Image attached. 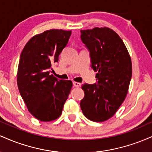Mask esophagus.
Returning <instances> with one entry per match:
<instances>
[{
  "instance_id": "obj_1",
  "label": "esophagus",
  "mask_w": 152,
  "mask_h": 152,
  "mask_svg": "<svg viewBox=\"0 0 152 152\" xmlns=\"http://www.w3.org/2000/svg\"><path fill=\"white\" fill-rule=\"evenodd\" d=\"M73 85H74L75 87H80L81 86V83H78V82H76V81L73 82Z\"/></svg>"
}]
</instances>
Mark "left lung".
<instances>
[{
    "instance_id": "obj_1",
    "label": "left lung",
    "mask_w": 152,
    "mask_h": 152,
    "mask_svg": "<svg viewBox=\"0 0 152 152\" xmlns=\"http://www.w3.org/2000/svg\"><path fill=\"white\" fill-rule=\"evenodd\" d=\"M81 41L90 52L96 83H84L80 102L91 121L102 122L114 116L128 93L132 76L131 57L121 38L109 28L81 31Z\"/></svg>"
}]
</instances>
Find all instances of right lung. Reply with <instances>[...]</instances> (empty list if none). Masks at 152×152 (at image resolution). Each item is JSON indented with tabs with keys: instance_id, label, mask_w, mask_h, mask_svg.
<instances>
[{
	"instance_id": "obj_1",
	"label": "right lung",
	"mask_w": 152,
	"mask_h": 152,
	"mask_svg": "<svg viewBox=\"0 0 152 152\" xmlns=\"http://www.w3.org/2000/svg\"><path fill=\"white\" fill-rule=\"evenodd\" d=\"M71 31L50 29L28 41L20 56L17 83L29 112L41 121L61 115L72 88V81L50 75L51 66L67 45Z\"/></svg>"
}]
</instances>
